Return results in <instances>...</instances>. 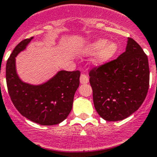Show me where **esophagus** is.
<instances>
[{
	"label": "esophagus",
	"mask_w": 157,
	"mask_h": 157,
	"mask_svg": "<svg viewBox=\"0 0 157 157\" xmlns=\"http://www.w3.org/2000/svg\"><path fill=\"white\" fill-rule=\"evenodd\" d=\"M80 81L81 84H85V83H87L89 82V77L86 74H81L80 77Z\"/></svg>",
	"instance_id": "obj_1"
}]
</instances>
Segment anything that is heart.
<instances>
[{"mask_svg": "<svg viewBox=\"0 0 157 157\" xmlns=\"http://www.w3.org/2000/svg\"><path fill=\"white\" fill-rule=\"evenodd\" d=\"M118 49V44L115 42H109L107 39H99L93 41L83 49V52L87 55L96 53L93 64L96 66H101L110 61Z\"/></svg>", "mask_w": 157, "mask_h": 157, "instance_id": "obj_1", "label": "heart"}]
</instances>
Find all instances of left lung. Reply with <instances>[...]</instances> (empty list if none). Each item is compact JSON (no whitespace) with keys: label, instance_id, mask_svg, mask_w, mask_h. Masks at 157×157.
I'll list each match as a JSON object with an SVG mask.
<instances>
[{"label":"left lung","instance_id":"8db88e82","mask_svg":"<svg viewBox=\"0 0 157 157\" xmlns=\"http://www.w3.org/2000/svg\"><path fill=\"white\" fill-rule=\"evenodd\" d=\"M90 77L96 112L105 121H121L135 112L146 98L148 58L139 44L128 38L125 52L90 71Z\"/></svg>","mask_w":157,"mask_h":157}]
</instances>
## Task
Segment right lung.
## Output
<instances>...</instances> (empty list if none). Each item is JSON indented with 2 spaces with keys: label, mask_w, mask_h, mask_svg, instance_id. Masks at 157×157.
Here are the masks:
<instances>
[{
  "label": "right lung",
  "mask_w": 157,
  "mask_h": 157,
  "mask_svg": "<svg viewBox=\"0 0 157 157\" xmlns=\"http://www.w3.org/2000/svg\"><path fill=\"white\" fill-rule=\"evenodd\" d=\"M33 37L20 42L6 65L7 90L14 106L22 115L42 125L62 122L71 112L75 92L80 85V72L60 71L41 84L23 82L16 68V57L24 51Z\"/></svg>",
  "instance_id": "right-lung-1"
}]
</instances>
